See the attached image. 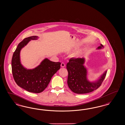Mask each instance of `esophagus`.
Segmentation results:
<instances>
[{"instance_id": "1", "label": "esophagus", "mask_w": 125, "mask_h": 125, "mask_svg": "<svg viewBox=\"0 0 125 125\" xmlns=\"http://www.w3.org/2000/svg\"><path fill=\"white\" fill-rule=\"evenodd\" d=\"M65 64L64 63H63V62L61 63V66L62 67H64L65 66Z\"/></svg>"}]
</instances>
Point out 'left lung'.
<instances>
[{"label":"left lung","mask_w":125,"mask_h":125,"mask_svg":"<svg viewBox=\"0 0 125 125\" xmlns=\"http://www.w3.org/2000/svg\"><path fill=\"white\" fill-rule=\"evenodd\" d=\"M103 47V45L98 49ZM84 58H71L66 65L68 73L67 84L70 90L77 94H86L97 89L105 78L107 71L96 82H90L87 79V70L84 66Z\"/></svg>","instance_id":"1"}]
</instances>
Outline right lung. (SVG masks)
<instances>
[{"label":"right lung","instance_id":"right-lung-1","mask_svg":"<svg viewBox=\"0 0 125 125\" xmlns=\"http://www.w3.org/2000/svg\"><path fill=\"white\" fill-rule=\"evenodd\" d=\"M37 38L32 36L23 39L18 44L11 60L12 73L16 83L25 90L35 93H41L47 87L53 75L60 69L61 64L45 59L34 69L27 70L23 67L20 60L21 49L30 40Z\"/></svg>","mask_w":125,"mask_h":125}]
</instances>
